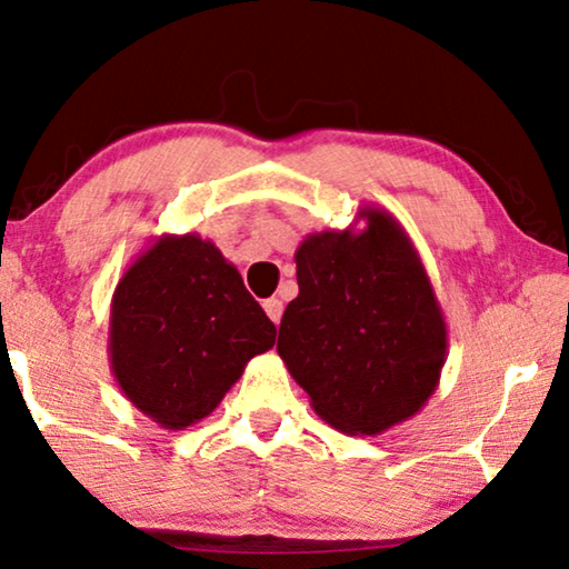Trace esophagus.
<instances>
[{"label":"esophagus","mask_w":569,"mask_h":569,"mask_svg":"<svg viewBox=\"0 0 569 569\" xmlns=\"http://www.w3.org/2000/svg\"><path fill=\"white\" fill-rule=\"evenodd\" d=\"M262 309H266V313L270 317V321H273V325L281 321V317H283V301L281 299H266V301H262Z\"/></svg>","instance_id":"1"}]
</instances>
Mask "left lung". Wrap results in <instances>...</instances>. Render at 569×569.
I'll return each mask as SVG.
<instances>
[{
	"mask_svg": "<svg viewBox=\"0 0 569 569\" xmlns=\"http://www.w3.org/2000/svg\"><path fill=\"white\" fill-rule=\"evenodd\" d=\"M293 258L299 296L276 350L311 409L360 437L419 413L442 376L447 325L401 222L366 203L345 230L307 234Z\"/></svg>",
	"mask_w": 569,
	"mask_h": 569,
	"instance_id": "8db88e82",
	"label": "left lung"
}]
</instances>
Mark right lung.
<instances>
[{"label": "right lung", "mask_w": 569, "mask_h": 569, "mask_svg": "<svg viewBox=\"0 0 569 569\" xmlns=\"http://www.w3.org/2000/svg\"><path fill=\"white\" fill-rule=\"evenodd\" d=\"M276 325L211 240L160 234L114 288L109 362L127 401L163 429L209 417Z\"/></svg>", "instance_id": "1"}]
</instances>
